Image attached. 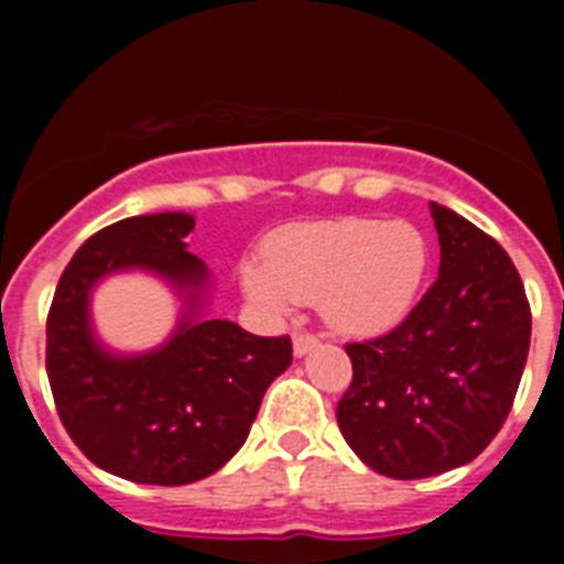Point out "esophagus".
<instances>
[{"instance_id":"esophagus-1","label":"esophagus","mask_w":564,"mask_h":564,"mask_svg":"<svg viewBox=\"0 0 564 564\" xmlns=\"http://www.w3.org/2000/svg\"><path fill=\"white\" fill-rule=\"evenodd\" d=\"M316 344H318V338L313 336V333H293V352H296L299 358L307 356V352H311Z\"/></svg>"}]
</instances>
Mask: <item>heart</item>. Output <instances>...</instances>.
Returning a JSON list of instances; mask_svg holds the SVG:
<instances>
[{
    "mask_svg": "<svg viewBox=\"0 0 564 564\" xmlns=\"http://www.w3.org/2000/svg\"><path fill=\"white\" fill-rule=\"evenodd\" d=\"M426 271L430 242L412 223L336 217L282 228L268 257L239 265V282L271 316L318 302L338 330L381 333L410 316Z\"/></svg>",
    "mask_w": 564,
    "mask_h": 564,
    "instance_id": "b5f03b06",
    "label": "heart"
}]
</instances>
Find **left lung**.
Returning <instances> with one entry per match:
<instances>
[{"instance_id": "1", "label": "left lung", "mask_w": 564, "mask_h": 564, "mask_svg": "<svg viewBox=\"0 0 564 564\" xmlns=\"http://www.w3.org/2000/svg\"><path fill=\"white\" fill-rule=\"evenodd\" d=\"M441 271L395 330L344 344L352 383L338 430L372 471L421 480L475 460L506 423L531 344V307L500 242L430 203Z\"/></svg>"}]
</instances>
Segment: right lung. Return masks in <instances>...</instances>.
Segmentation results:
<instances>
[{
  "mask_svg": "<svg viewBox=\"0 0 564 564\" xmlns=\"http://www.w3.org/2000/svg\"><path fill=\"white\" fill-rule=\"evenodd\" d=\"M192 214L127 217L101 228L64 268L47 316V378L64 430L98 468L149 486H186L246 443L262 395L291 367L288 336H253L200 316L208 268L186 251ZM149 270L187 299L166 345L109 354L91 333L88 293L118 270Z\"/></svg>",
  "mask_w": 564,
  "mask_h": 564,
  "instance_id": "1",
  "label": "right lung"
}]
</instances>
